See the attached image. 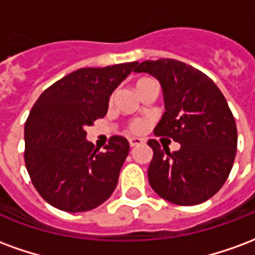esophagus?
I'll return each instance as SVG.
<instances>
[{"label": "esophagus", "mask_w": 255, "mask_h": 255, "mask_svg": "<svg viewBox=\"0 0 255 255\" xmlns=\"http://www.w3.org/2000/svg\"><path fill=\"white\" fill-rule=\"evenodd\" d=\"M143 143V140L140 138H131L129 139V146L131 147H135V146H139V144Z\"/></svg>", "instance_id": "1"}]
</instances>
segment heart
Returning a JSON list of instances; mask_svg holds the SVG:
<instances>
[{
	"label": "heart",
	"mask_w": 255,
	"mask_h": 255,
	"mask_svg": "<svg viewBox=\"0 0 255 255\" xmlns=\"http://www.w3.org/2000/svg\"><path fill=\"white\" fill-rule=\"evenodd\" d=\"M149 80H153V79H150V78L139 79L138 82L135 83V87H138V86L146 83V82H149ZM112 100H113V95L111 97V101ZM144 129H146V123L142 122V120H135V122H132L131 124H129V131H131L132 133H140V132H143Z\"/></svg>",
	"instance_id": "heart-1"
}]
</instances>
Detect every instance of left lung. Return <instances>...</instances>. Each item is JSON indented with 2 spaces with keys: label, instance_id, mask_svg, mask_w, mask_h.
Here are the masks:
<instances>
[{
  "label": "left lung",
  "instance_id": "8db88e82",
  "mask_svg": "<svg viewBox=\"0 0 255 255\" xmlns=\"http://www.w3.org/2000/svg\"><path fill=\"white\" fill-rule=\"evenodd\" d=\"M135 72L158 79L165 113L154 128L157 136L180 143L177 151L147 144L153 158L147 176L161 198L180 206L198 205L224 186L234 165L238 131L227 100L208 75L173 58L136 64Z\"/></svg>",
  "mask_w": 255,
  "mask_h": 255
}]
</instances>
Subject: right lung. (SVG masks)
Listing matches in <instances>:
<instances>
[{"instance_id":"right-lung-1","label":"right lung","mask_w":255,"mask_h":255,"mask_svg":"<svg viewBox=\"0 0 255 255\" xmlns=\"http://www.w3.org/2000/svg\"><path fill=\"white\" fill-rule=\"evenodd\" d=\"M133 63L80 68L47 87L24 126V162L36 191L64 212H87L115 191L129 143L113 135L104 147L86 140V127L106 115L109 97Z\"/></svg>"}]
</instances>
